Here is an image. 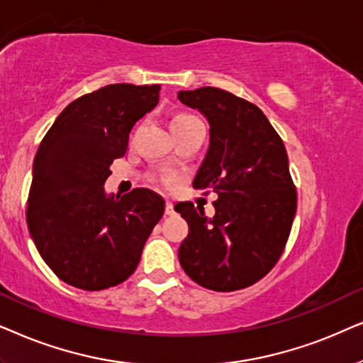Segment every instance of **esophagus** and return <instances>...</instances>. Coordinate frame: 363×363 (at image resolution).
I'll return each mask as SVG.
<instances>
[{"label": "esophagus", "mask_w": 363, "mask_h": 363, "mask_svg": "<svg viewBox=\"0 0 363 363\" xmlns=\"http://www.w3.org/2000/svg\"><path fill=\"white\" fill-rule=\"evenodd\" d=\"M164 212H166V216L174 214V204H172V202H166V209H164Z\"/></svg>", "instance_id": "obj_1"}]
</instances>
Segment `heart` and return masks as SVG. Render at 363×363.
Segmentation results:
<instances>
[{
	"label": "heart",
	"instance_id": "heart-1",
	"mask_svg": "<svg viewBox=\"0 0 363 363\" xmlns=\"http://www.w3.org/2000/svg\"><path fill=\"white\" fill-rule=\"evenodd\" d=\"M197 118L194 114H189V113H181V114H176L174 118L171 119V131H176V129L182 128V125L192 123V121H196ZM154 181L157 182V184L161 186H169V181L166 177H154Z\"/></svg>",
	"mask_w": 363,
	"mask_h": 363
}]
</instances>
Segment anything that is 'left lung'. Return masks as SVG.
<instances>
[{
	"label": "left lung",
	"instance_id": "left-lung-1",
	"mask_svg": "<svg viewBox=\"0 0 363 363\" xmlns=\"http://www.w3.org/2000/svg\"><path fill=\"white\" fill-rule=\"evenodd\" d=\"M177 98L211 125L209 149L192 186L219 196L212 219L192 202L176 206L189 224L179 262L211 291L245 289L272 270L292 229L297 191L286 146L257 106L229 91L206 86L179 91Z\"/></svg>",
	"mask_w": 363,
	"mask_h": 363
}]
</instances>
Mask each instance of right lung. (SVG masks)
<instances>
[{
    "label": "right lung",
    "mask_w": 363,
    "mask_h": 363,
    "mask_svg": "<svg viewBox=\"0 0 363 363\" xmlns=\"http://www.w3.org/2000/svg\"><path fill=\"white\" fill-rule=\"evenodd\" d=\"M161 86L109 84L67 104L43 138L26 206L38 252L62 282L83 291L118 286L136 270L164 199L138 187L104 194L136 121L156 108Z\"/></svg>",
    "instance_id": "add662e5"
}]
</instances>
